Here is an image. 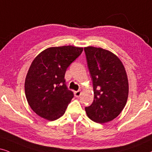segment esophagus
I'll return each instance as SVG.
<instances>
[{"mask_svg": "<svg viewBox=\"0 0 152 152\" xmlns=\"http://www.w3.org/2000/svg\"><path fill=\"white\" fill-rule=\"evenodd\" d=\"M74 94H75V96H76V97H79L81 95V94H82L81 90H78V91H76L74 93Z\"/></svg>", "mask_w": 152, "mask_h": 152, "instance_id": "obj_1", "label": "esophagus"}]
</instances>
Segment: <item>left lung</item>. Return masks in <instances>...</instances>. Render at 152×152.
Instances as JSON below:
<instances>
[{"label":"left lung","instance_id":"left-lung-1","mask_svg":"<svg viewBox=\"0 0 152 152\" xmlns=\"http://www.w3.org/2000/svg\"><path fill=\"white\" fill-rule=\"evenodd\" d=\"M93 80L94 100L85 109L88 118L99 124L111 121L120 114L128 96L124 66L111 52L93 46L84 48Z\"/></svg>","mask_w":152,"mask_h":152}]
</instances>
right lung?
<instances>
[{
    "label": "right lung",
    "instance_id": "1",
    "mask_svg": "<svg viewBox=\"0 0 152 152\" xmlns=\"http://www.w3.org/2000/svg\"><path fill=\"white\" fill-rule=\"evenodd\" d=\"M83 48L53 47L41 52L32 62L26 76L25 95L34 112L49 121L65 113L74 93L64 79L66 69L79 56Z\"/></svg>",
    "mask_w": 152,
    "mask_h": 152
}]
</instances>
